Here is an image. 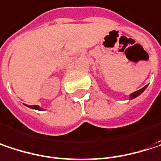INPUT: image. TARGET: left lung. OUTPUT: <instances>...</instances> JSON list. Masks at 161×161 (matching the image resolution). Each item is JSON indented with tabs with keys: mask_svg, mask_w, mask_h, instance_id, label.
<instances>
[{
	"mask_svg": "<svg viewBox=\"0 0 161 161\" xmlns=\"http://www.w3.org/2000/svg\"><path fill=\"white\" fill-rule=\"evenodd\" d=\"M147 87V86H145L144 87H142L141 89H139V90H137V91H136V92H134V93H132L131 95H130V98L132 99V98H135V97H138L139 95H141L143 92H144V90L146 89Z\"/></svg>",
	"mask_w": 161,
	"mask_h": 161,
	"instance_id": "1",
	"label": "left lung"
}]
</instances>
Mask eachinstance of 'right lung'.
Here are the masks:
<instances>
[{
  "instance_id": "add662e5",
  "label": "right lung",
  "mask_w": 161,
  "mask_h": 161,
  "mask_svg": "<svg viewBox=\"0 0 161 161\" xmlns=\"http://www.w3.org/2000/svg\"><path fill=\"white\" fill-rule=\"evenodd\" d=\"M25 106H27L28 108H31V109H34V110H41L42 109L39 107V106H37V105H33V106H28V105H25Z\"/></svg>"
}]
</instances>
